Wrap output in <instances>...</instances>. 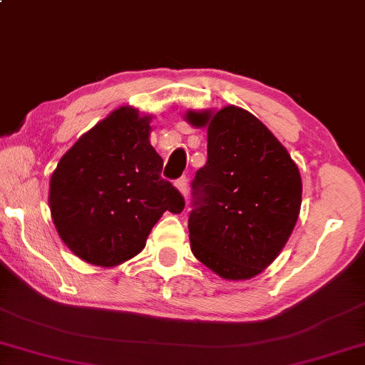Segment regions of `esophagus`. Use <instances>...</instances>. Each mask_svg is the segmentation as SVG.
Here are the masks:
<instances>
[{"label": "esophagus", "instance_id": "34e87169", "mask_svg": "<svg viewBox=\"0 0 365 365\" xmlns=\"http://www.w3.org/2000/svg\"><path fill=\"white\" fill-rule=\"evenodd\" d=\"M175 187H177V190L182 193V195H187V192H188V180H187V177L178 178L177 182H175Z\"/></svg>", "mask_w": 365, "mask_h": 365}]
</instances>
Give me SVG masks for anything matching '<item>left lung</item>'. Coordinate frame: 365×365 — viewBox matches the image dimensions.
Segmentation results:
<instances>
[{"label": "left lung", "mask_w": 365, "mask_h": 365, "mask_svg": "<svg viewBox=\"0 0 365 365\" xmlns=\"http://www.w3.org/2000/svg\"><path fill=\"white\" fill-rule=\"evenodd\" d=\"M207 128V163L195 175L188 217L193 255L225 280H249L287 244L302 203V178L287 148L240 106L188 110Z\"/></svg>", "instance_id": "left-lung-1"}]
</instances>
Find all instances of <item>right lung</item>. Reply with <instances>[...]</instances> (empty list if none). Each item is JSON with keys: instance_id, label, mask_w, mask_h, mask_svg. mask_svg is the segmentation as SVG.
<instances>
[{"instance_id": "add662e5", "label": "right lung", "mask_w": 365, "mask_h": 365, "mask_svg": "<svg viewBox=\"0 0 365 365\" xmlns=\"http://www.w3.org/2000/svg\"><path fill=\"white\" fill-rule=\"evenodd\" d=\"M152 115L120 106L81 135L50 180L51 218L78 259L116 267L145 249L163 212L180 213L183 197L160 177L150 143Z\"/></svg>"}]
</instances>
